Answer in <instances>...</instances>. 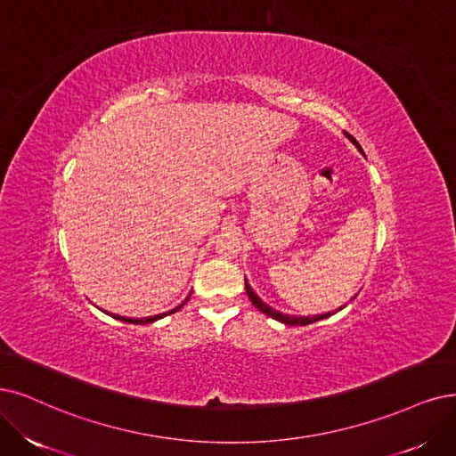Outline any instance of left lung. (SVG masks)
I'll use <instances>...</instances> for the list:
<instances>
[{
    "mask_svg": "<svg viewBox=\"0 0 456 456\" xmlns=\"http://www.w3.org/2000/svg\"><path fill=\"white\" fill-rule=\"evenodd\" d=\"M347 134V139L349 141H353V144H357V148L361 150V146H359V142L351 137L349 133H346ZM362 151V150H361ZM246 281V293H248V297H249V300H251V305H254L259 312H263L265 315H268V317H273V319H276V322H281V323H285V325H310V323H315V322H319V319H325V317H330L332 314L329 312V314H322V315H288V314H281V312H278V310H274L273 306H268L266 302H263L256 293H254V289L249 288V283H248V280H244ZM355 298V297H353ZM342 310V308H340Z\"/></svg>",
    "mask_w": 456,
    "mask_h": 456,
    "instance_id": "left-lung-1",
    "label": "left lung"
}]
</instances>
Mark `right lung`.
<instances>
[{
	"instance_id": "right-lung-1",
	"label": "right lung",
	"mask_w": 456,
	"mask_h": 456,
	"mask_svg": "<svg viewBox=\"0 0 456 456\" xmlns=\"http://www.w3.org/2000/svg\"><path fill=\"white\" fill-rule=\"evenodd\" d=\"M190 298V297H188ZM188 298H185L180 306H176V308H173V310H168V312H165V314H159V315H154V317H141V319H134V317H124V315H116V314H109L107 312V315H110V317H114V319H120V322H126V323H133V325H146V323H154V322H158V319H161V317H165V315H171V314H175V312H178L185 302H188Z\"/></svg>"
}]
</instances>
